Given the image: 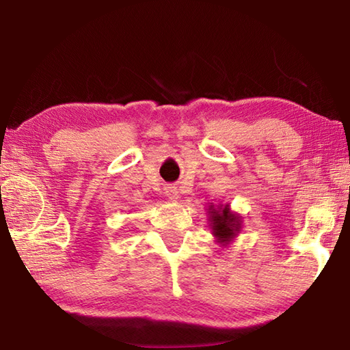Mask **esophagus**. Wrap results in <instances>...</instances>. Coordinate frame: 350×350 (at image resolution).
I'll return each mask as SVG.
<instances>
[{
	"label": "esophagus",
	"instance_id": "obj_1",
	"mask_svg": "<svg viewBox=\"0 0 350 350\" xmlns=\"http://www.w3.org/2000/svg\"><path fill=\"white\" fill-rule=\"evenodd\" d=\"M167 196L170 198V199H177L179 198V191H177V188L176 187H168L167 188Z\"/></svg>",
	"mask_w": 350,
	"mask_h": 350
}]
</instances>
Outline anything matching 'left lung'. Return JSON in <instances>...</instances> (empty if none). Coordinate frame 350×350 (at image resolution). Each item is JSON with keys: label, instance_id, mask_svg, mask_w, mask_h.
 Returning a JSON list of instances; mask_svg holds the SVG:
<instances>
[{"label": "left lung", "instance_id": "8db88e82", "mask_svg": "<svg viewBox=\"0 0 350 350\" xmlns=\"http://www.w3.org/2000/svg\"><path fill=\"white\" fill-rule=\"evenodd\" d=\"M210 225L213 230V236L217 239L221 244H228L241 230V217L234 215L233 211H230V205H210Z\"/></svg>", "mask_w": 350, "mask_h": 350}]
</instances>
